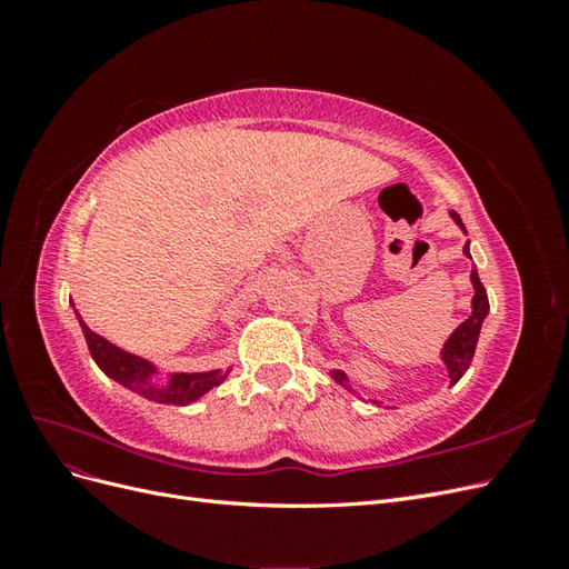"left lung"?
I'll use <instances>...</instances> for the list:
<instances>
[{"mask_svg": "<svg viewBox=\"0 0 569 569\" xmlns=\"http://www.w3.org/2000/svg\"><path fill=\"white\" fill-rule=\"evenodd\" d=\"M449 216L453 218L456 226H458L465 234H468V230H465V226H462L460 216H458L456 211H449ZM462 253L468 256V258H472V256H470V242L462 247ZM470 282H472V287H475L472 313H470V318H468V320L460 322V325L456 327L453 335H451L449 339H446L443 349H441V360H443L446 370H449V380H451V385H456V382L460 380V377L465 375V370L470 368V363H472V356H475V349H477V339H479L481 322H485V318L489 316V297H487V289H485V284L479 282V272H477V270H472V272H470ZM330 375H332V380H335L337 385H341L343 389L353 391V389H351V385H349V377H347V372L332 370ZM372 403H377V401H372Z\"/></svg>", "mask_w": 569, "mask_h": 569, "instance_id": "8db88e82", "label": "left lung"}]
</instances>
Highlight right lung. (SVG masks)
Here are the masks:
<instances>
[{
    "label": "right lung",
    "mask_w": 569,
    "mask_h": 569,
    "mask_svg": "<svg viewBox=\"0 0 569 569\" xmlns=\"http://www.w3.org/2000/svg\"><path fill=\"white\" fill-rule=\"evenodd\" d=\"M78 322L82 327V335H84V341H88V349L94 358V363L101 368V372L109 375L111 380L123 385L126 389L144 396L149 401L168 403V406H189L199 401L203 393H209L220 382H226V377L230 375V370L170 372L166 377V382H157L153 377L159 375V370L151 360L118 349L109 339L92 332L80 316H78Z\"/></svg>",
    "instance_id": "right-lung-1"
}]
</instances>
